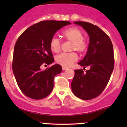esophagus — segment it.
I'll return each mask as SVG.
<instances>
[{
  "instance_id": "esophagus-1",
  "label": "esophagus",
  "mask_w": 127,
  "mask_h": 127,
  "mask_svg": "<svg viewBox=\"0 0 127 127\" xmlns=\"http://www.w3.org/2000/svg\"><path fill=\"white\" fill-rule=\"evenodd\" d=\"M62 69H63V70H66V69H67V67H65V66H63Z\"/></svg>"
}]
</instances>
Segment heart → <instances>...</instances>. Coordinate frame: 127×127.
Instances as JSON below:
<instances>
[{
    "mask_svg": "<svg viewBox=\"0 0 127 127\" xmlns=\"http://www.w3.org/2000/svg\"><path fill=\"white\" fill-rule=\"evenodd\" d=\"M81 29L76 27L66 29L62 32L63 37L67 40L72 42L71 50H76L79 53H84L88 48L87 40L83 36ZM50 47L52 52L58 53L61 48V42L56 37H53L50 42ZM58 64L63 66H70L72 64L77 61L78 56L75 52L62 53L56 56Z\"/></svg>",
    "mask_w": 127,
    "mask_h": 127,
    "instance_id": "heart-1",
    "label": "heart"
}]
</instances>
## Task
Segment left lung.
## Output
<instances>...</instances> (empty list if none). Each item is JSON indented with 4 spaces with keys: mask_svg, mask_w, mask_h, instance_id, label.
Returning <instances> with one entry per match:
<instances>
[{
    "mask_svg": "<svg viewBox=\"0 0 127 127\" xmlns=\"http://www.w3.org/2000/svg\"><path fill=\"white\" fill-rule=\"evenodd\" d=\"M82 26L90 37L86 55L79 64L90 69L75 70L71 88L75 96L90 100L98 96L107 86L114 67L113 45L108 35L94 24L84 21H75Z\"/></svg>",
    "mask_w": 127,
    "mask_h": 127,
    "instance_id": "left-lung-1",
    "label": "left lung"
}]
</instances>
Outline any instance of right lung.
I'll use <instances>...</instances> for the list:
<instances>
[{"instance_id": "add662e5", "label": "right lung", "mask_w": 127, "mask_h": 127, "mask_svg": "<svg viewBox=\"0 0 127 127\" xmlns=\"http://www.w3.org/2000/svg\"><path fill=\"white\" fill-rule=\"evenodd\" d=\"M70 24L66 21H42L28 28L18 37L12 68L18 85L26 96L40 99L52 92L55 76L62 71V67L55 64L42 70L41 66L53 63L51 39L59 29Z\"/></svg>"}]
</instances>
